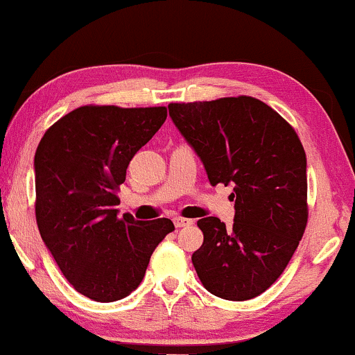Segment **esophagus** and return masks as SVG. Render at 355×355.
Masks as SVG:
<instances>
[{"label":"esophagus","mask_w":355,"mask_h":355,"mask_svg":"<svg viewBox=\"0 0 355 355\" xmlns=\"http://www.w3.org/2000/svg\"><path fill=\"white\" fill-rule=\"evenodd\" d=\"M173 224H175V227H189V225L193 224V220L185 219V217H175Z\"/></svg>","instance_id":"obj_1"}]
</instances>
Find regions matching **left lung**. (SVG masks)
<instances>
[{
  "mask_svg": "<svg viewBox=\"0 0 355 355\" xmlns=\"http://www.w3.org/2000/svg\"><path fill=\"white\" fill-rule=\"evenodd\" d=\"M175 126L204 163L210 185L234 187V224L197 222L192 263L205 290L244 302L264 293L293 258L309 220L306 157L297 131L251 96L170 103Z\"/></svg>",
  "mask_w": 355,
  "mask_h": 355,
  "instance_id": "1",
  "label": "left lung"
}]
</instances>
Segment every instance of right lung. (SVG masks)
Instances as JSON below:
<instances>
[{
  "instance_id": "add662e5",
  "label": "right lung",
  "mask_w": 355,
  "mask_h": 355,
  "mask_svg": "<svg viewBox=\"0 0 355 355\" xmlns=\"http://www.w3.org/2000/svg\"><path fill=\"white\" fill-rule=\"evenodd\" d=\"M166 107L80 106L45 131L35 151V217L45 246L84 297L109 303L135 291L170 219L118 217L121 184Z\"/></svg>"
}]
</instances>
